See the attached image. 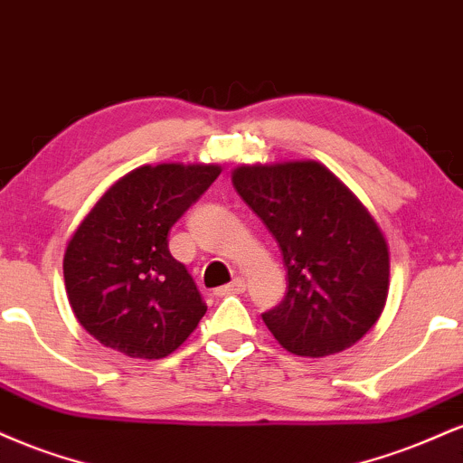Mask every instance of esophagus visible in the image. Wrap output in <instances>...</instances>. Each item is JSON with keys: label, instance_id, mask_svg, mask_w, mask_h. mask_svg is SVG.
Listing matches in <instances>:
<instances>
[{"label": "esophagus", "instance_id": "obj_1", "mask_svg": "<svg viewBox=\"0 0 463 463\" xmlns=\"http://www.w3.org/2000/svg\"><path fill=\"white\" fill-rule=\"evenodd\" d=\"M243 291H246V280H243V279H235L231 285H224V287H220V289H215V296L243 294Z\"/></svg>", "mask_w": 463, "mask_h": 463}]
</instances>
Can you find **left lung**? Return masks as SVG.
<instances>
[{"mask_svg":"<svg viewBox=\"0 0 463 463\" xmlns=\"http://www.w3.org/2000/svg\"><path fill=\"white\" fill-rule=\"evenodd\" d=\"M232 184L283 254L287 294L263 313L280 346L324 357L359 342L390 289L387 241L368 209L316 161L243 165Z\"/></svg>","mask_w":463,"mask_h":463,"instance_id":"1","label":"left lung"}]
</instances>
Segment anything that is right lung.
I'll return each mask as SVG.
<instances>
[{
    "instance_id": "obj_1",
    "label": "right lung",
    "mask_w": 463,
    "mask_h": 463,
    "mask_svg": "<svg viewBox=\"0 0 463 463\" xmlns=\"http://www.w3.org/2000/svg\"><path fill=\"white\" fill-rule=\"evenodd\" d=\"M220 172L217 165H143L117 180L69 239V305L106 348L163 359L195 331L206 305L167 235Z\"/></svg>"
}]
</instances>
